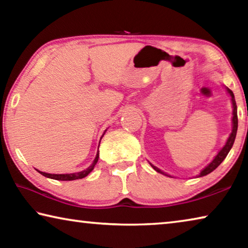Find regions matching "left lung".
I'll use <instances>...</instances> for the list:
<instances>
[{
  "mask_svg": "<svg viewBox=\"0 0 248 248\" xmlns=\"http://www.w3.org/2000/svg\"><path fill=\"white\" fill-rule=\"evenodd\" d=\"M228 92H229V94L231 95V97H232V104H233V119H232V121H233V129H232V133L230 134L229 139H228V141H226V143L223 146V149H222L220 152L217 153V155L215 157V159H213V161L210 163V164L207 167H205V169H203L202 170H201V173L199 174V177H202V176H205V175L210 174V173H211V171L215 170L217 167L221 164L222 162H223V159L226 157V155L229 154L230 150L232 149L233 143H234V141H235V137H236V132H237V124H238V120H237V107H236V103H235V98H234L233 92L231 91V90H229V89H228ZM151 165H152V164H151ZM152 167H153L155 170L158 171V173L164 174L162 170H159L157 167H155L153 165H152Z\"/></svg>",
  "mask_w": 248,
  "mask_h": 248,
  "instance_id": "8db88e82",
  "label": "left lung"
}]
</instances>
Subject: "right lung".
<instances>
[{"label":"right lung","mask_w":248,"mask_h":248,"mask_svg":"<svg viewBox=\"0 0 248 248\" xmlns=\"http://www.w3.org/2000/svg\"><path fill=\"white\" fill-rule=\"evenodd\" d=\"M98 155L99 153L97 152L96 154V157L94 159L93 164H92L90 167H87L86 170H84L82 171H78V173H73V174H48V173H44V171L38 170L41 175H44L45 177L51 178V179H56V180H75V179H81L84 178L85 176L89 175L92 170H94V166L96 165V163L98 161Z\"/></svg>","instance_id":"add662e5"}]
</instances>
